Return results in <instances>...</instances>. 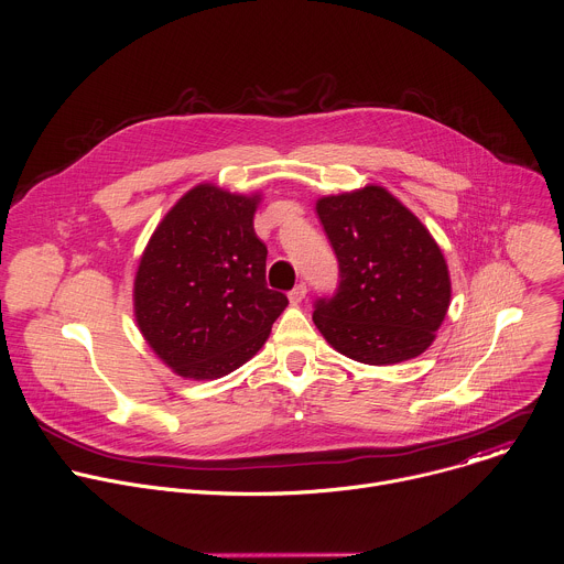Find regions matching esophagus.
<instances>
[{
	"label": "esophagus",
	"instance_id": "34e87169",
	"mask_svg": "<svg viewBox=\"0 0 564 564\" xmlns=\"http://www.w3.org/2000/svg\"><path fill=\"white\" fill-rule=\"evenodd\" d=\"M305 294H307L305 283H296V285L290 290V294H288V296H290V303H294V305H296V303H301V301L305 299Z\"/></svg>",
	"mask_w": 564,
	"mask_h": 564
}]
</instances>
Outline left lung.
<instances>
[{
    "mask_svg": "<svg viewBox=\"0 0 564 564\" xmlns=\"http://www.w3.org/2000/svg\"><path fill=\"white\" fill-rule=\"evenodd\" d=\"M339 263V285L312 321L341 355L388 366L422 355L451 303V279L429 229L383 187L316 203Z\"/></svg>",
    "mask_w": 564,
    "mask_h": 564,
    "instance_id": "8db88e82",
    "label": "left lung"
}]
</instances>
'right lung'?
I'll list each match as a JSON object with an SVG mask.
<instances>
[{
  "label": "right lung",
  "instance_id": "add662e5",
  "mask_svg": "<svg viewBox=\"0 0 564 564\" xmlns=\"http://www.w3.org/2000/svg\"><path fill=\"white\" fill-rule=\"evenodd\" d=\"M257 198L187 192L153 231L135 274V321L155 355L189 379H218L268 339L288 296L265 283Z\"/></svg>",
  "mask_w": 564,
  "mask_h": 564
}]
</instances>
